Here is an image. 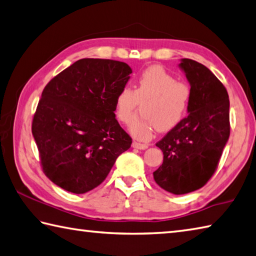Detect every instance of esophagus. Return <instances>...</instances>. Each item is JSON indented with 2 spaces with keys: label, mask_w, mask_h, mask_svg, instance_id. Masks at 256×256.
Returning <instances> with one entry per match:
<instances>
[{
  "label": "esophagus",
  "mask_w": 256,
  "mask_h": 256,
  "mask_svg": "<svg viewBox=\"0 0 256 256\" xmlns=\"http://www.w3.org/2000/svg\"><path fill=\"white\" fill-rule=\"evenodd\" d=\"M132 147L137 148V149H142V150H144V149L148 148V144H142V142H134Z\"/></svg>",
  "instance_id": "34e87169"
}]
</instances>
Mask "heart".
<instances>
[{
	"label": "heart",
	"instance_id": "heart-1",
	"mask_svg": "<svg viewBox=\"0 0 256 256\" xmlns=\"http://www.w3.org/2000/svg\"><path fill=\"white\" fill-rule=\"evenodd\" d=\"M192 99L190 86L162 66H152L138 76L134 88L124 86L114 99V114L118 122L128 124L136 114L139 104H144L142 114L129 126L132 136L148 140L155 129L170 132L180 124L188 112Z\"/></svg>",
	"mask_w": 256,
	"mask_h": 256
}]
</instances>
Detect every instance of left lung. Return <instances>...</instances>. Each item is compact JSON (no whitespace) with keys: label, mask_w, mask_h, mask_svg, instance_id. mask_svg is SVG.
<instances>
[{"label":"left lung","mask_w":256,"mask_h":256,"mask_svg":"<svg viewBox=\"0 0 256 256\" xmlns=\"http://www.w3.org/2000/svg\"><path fill=\"white\" fill-rule=\"evenodd\" d=\"M180 66L190 84V114L156 144L164 162L154 172L157 185L175 195L200 190L210 180L230 132L224 84L200 62L182 59Z\"/></svg>","instance_id":"8db88e82"}]
</instances>
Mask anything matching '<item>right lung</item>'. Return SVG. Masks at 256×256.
I'll list each match as a JSON object with an SVG mask.
<instances>
[{"instance_id":"obj_1","label":"right lung","mask_w":256,"mask_h":256,"mask_svg":"<svg viewBox=\"0 0 256 256\" xmlns=\"http://www.w3.org/2000/svg\"><path fill=\"white\" fill-rule=\"evenodd\" d=\"M132 74L124 62L76 61L49 81L32 120L43 172L74 194L102 182L132 139L120 127L114 99Z\"/></svg>"}]
</instances>
